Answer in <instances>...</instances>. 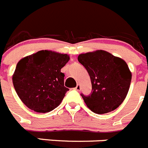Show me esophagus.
I'll return each mask as SVG.
<instances>
[{"instance_id": "1", "label": "esophagus", "mask_w": 148, "mask_h": 148, "mask_svg": "<svg viewBox=\"0 0 148 148\" xmlns=\"http://www.w3.org/2000/svg\"><path fill=\"white\" fill-rule=\"evenodd\" d=\"M74 89H75L76 91H79V90H80V86H79V84L77 85V86L74 88Z\"/></svg>"}]
</instances>
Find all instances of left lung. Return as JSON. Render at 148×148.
I'll use <instances>...</instances> for the list:
<instances>
[{"label": "left lung", "mask_w": 148, "mask_h": 148, "mask_svg": "<svg viewBox=\"0 0 148 148\" xmlns=\"http://www.w3.org/2000/svg\"><path fill=\"white\" fill-rule=\"evenodd\" d=\"M77 59L92 82L90 95L81 94L87 107L97 114L117 109L127 97L132 79L126 62L102 50L81 53Z\"/></svg>", "instance_id": "8db88e82"}]
</instances>
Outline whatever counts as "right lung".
<instances>
[{
  "instance_id": "obj_1",
  "label": "right lung",
  "mask_w": 148,
  "mask_h": 148,
  "mask_svg": "<svg viewBox=\"0 0 148 148\" xmlns=\"http://www.w3.org/2000/svg\"><path fill=\"white\" fill-rule=\"evenodd\" d=\"M70 60L68 54L40 51L18 62L12 83L21 101L40 113L52 111L61 103L69 88L64 86L61 69Z\"/></svg>"
}]
</instances>
